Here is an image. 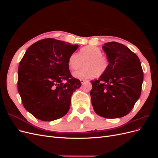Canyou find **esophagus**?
<instances>
[{"label": "esophagus", "instance_id": "34e87169", "mask_svg": "<svg viewBox=\"0 0 158 158\" xmlns=\"http://www.w3.org/2000/svg\"><path fill=\"white\" fill-rule=\"evenodd\" d=\"M80 82H81V83H82V84H84V83H85V82H89V80H83V79H82V80H80Z\"/></svg>", "mask_w": 158, "mask_h": 158}]
</instances>
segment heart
<instances>
[{
	"label": "heart",
	"instance_id": "b5f03b06",
	"mask_svg": "<svg viewBox=\"0 0 158 158\" xmlns=\"http://www.w3.org/2000/svg\"><path fill=\"white\" fill-rule=\"evenodd\" d=\"M84 63V68L74 71V77L78 79H88L96 76H101L107 70L109 61L103 55L102 51L95 46H87L81 49L78 53L71 54L68 60L70 69L74 70L81 68Z\"/></svg>",
	"mask_w": 158,
	"mask_h": 158
}]
</instances>
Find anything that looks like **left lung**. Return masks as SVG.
<instances>
[{
	"label": "left lung",
	"instance_id": "obj_1",
	"mask_svg": "<svg viewBox=\"0 0 158 158\" xmlns=\"http://www.w3.org/2000/svg\"><path fill=\"white\" fill-rule=\"evenodd\" d=\"M103 49L109 66L98 80L91 81L92 106L104 118L123 117L140 96L144 79L140 61L135 52L117 42L106 43Z\"/></svg>",
	"mask_w": 158,
	"mask_h": 158
}]
</instances>
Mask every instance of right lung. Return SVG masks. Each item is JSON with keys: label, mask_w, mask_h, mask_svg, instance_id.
<instances>
[{"label": "right lung", "mask_w": 158, "mask_h": 158, "mask_svg": "<svg viewBox=\"0 0 158 158\" xmlns=\"http://www.w3.org/2000/svg\"><path fill=\"white\" fill-rule=\"evenodd\" d=\"M78 45L47 38L26 51L18 72V90L23 106L39 120L52 121L64 116L80 81L72 76L68 65Z\"/></svg>", "instance_id": "1"}]
</instances>
